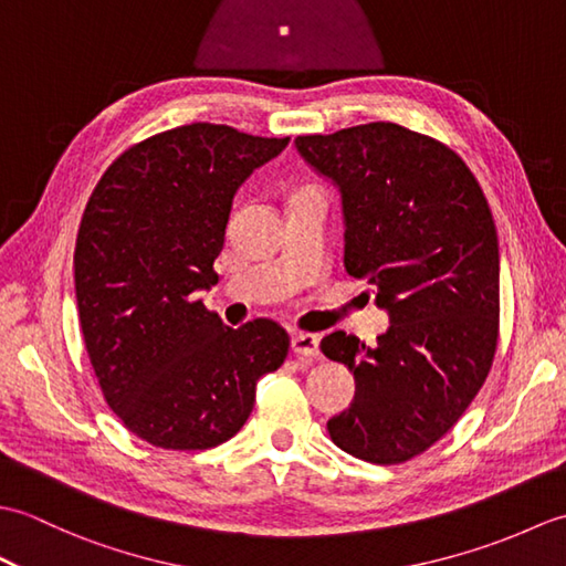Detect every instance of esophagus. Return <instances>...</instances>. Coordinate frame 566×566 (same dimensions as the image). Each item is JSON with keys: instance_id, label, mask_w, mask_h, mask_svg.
<instances>
[{"instance_id": "1", "label": "esophagus", "mask_w": 566, "mask_h": 566, "mask_svg": "<svg viewBox=\"0 0 566 566\" xmlns=\"http://www.w3.org/2000/svg\"><path fill=\"white\" fill-rule=\"evenodd\" d=\"M292 350L298 357H318V335L314 333H294L292 335Z\"/></svg>"}]
</instances>
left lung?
<instances>
[{
    "label": "left lung",
    "instance_id": "obj_1",
    "mask_svg": "<svg viewBox=\"0 0 566 566\" xmlns=\"http://www.w3.org/2000/svg\"><path fill=\"white\" fill-rule=\"evenodd\" d=\"M294 143L340 189L345 270L391 321L375 347L345 331L321 340L355 375L350 408L328 420L331 440L357 460L401 464L460 420L494 363V216L460 155L399 124Z\"/></svg>",
    "mask_w": 566,
    "mask_h": 566
}]
</instances>
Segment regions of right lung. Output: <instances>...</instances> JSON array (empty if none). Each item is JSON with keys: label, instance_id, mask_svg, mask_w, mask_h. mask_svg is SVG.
<instances>
[{"label": "right lung", "instance_id": "obj_1", "mask_svg": "<svg viewBox=\"0 0 566 566\" xmlns=\"http://www.w3.org/2000/svg\"><path fill=\"white\" fill-rule=\"evenodd\" d=\"M290 138L189 124L109 165L82 213L75 292L90 363L112 411L155 448L209 450L243 428L258 379L290 335L270 318L228 328L199 298L219 282L238 187Z\"/></svg>", "mask_w": 566, "mask_h": 566}]
</instances>
